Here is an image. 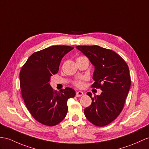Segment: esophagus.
Segmentation results:
<instances>
[{
  "instance_id": "1",
  "label": "esophagus",
  "mask_w": 149,
  "mask_h": 149,
  "mask_svg": "<svg viewBox=\"0 0 149 149\" xmlns=\"http://www.w3.org/2000/svg\"><path fill=\"white\" fill-rule=\"evenodd\" d=\"M83 95V92L81 91H78L76 93V96L77 97H81Z\"/></svg>"
}]
</instances>
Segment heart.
<instances>
[{"mask_svg":"<svg viewBox=\"0 0 149 149\" xmlns=\"http://www.w3.org/2000/svg\"><path fill=\"white\" fill-rule=\"evenodd\" d=\"M83 79V78H81L80 79H79V80L75 81L74 85L78 87H81L83 86V81H82Z\"/></svg>","mask_w":149,"mask_h":149,"instance_id":"heart-1","label":"heart"}]
</instances>
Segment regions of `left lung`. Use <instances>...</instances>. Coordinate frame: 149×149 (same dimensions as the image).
<instances>
[{"mask_svg":"<svg viewBox=\"0 0 149 149\" xmlns=\"http://www.w3.org/2000/svg\"><path fill=\"white\" fill-rule=\"evenodd\" d=\"M77 49L88 58L95 67L92 86L100 88V95L92 97L85 109V117L92 124L104 126L113 121L123 110L131 85L129 68L117 53L98 45H79Z\"/></svg>","mask_w":149,"mask_h":149,"instance_id":"1","label":"left lung"}]
</instances>
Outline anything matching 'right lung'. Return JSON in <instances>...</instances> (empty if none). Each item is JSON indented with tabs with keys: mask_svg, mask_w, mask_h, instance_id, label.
<instances>
[{
	"mask_svg": "<svg viewBox=\"0 0 149 149\" xmlns=\"http://www.w3.org/2000/svg\"><path fill=\"white\" fill-rule=\"evenodd\" d=\"M74 47L54 45L34 52L19 73L21 95L31 116L46 126H55L66 117L67 101L76 95L71 88L54 90L50 85L53 74L59 71L61 61Z\"/></svg>",
	"mask_w": 149,
	"mask_h": 149,
	"instance_id": "right-lung-1",
	"label": "right lung"
}]
</instances>
